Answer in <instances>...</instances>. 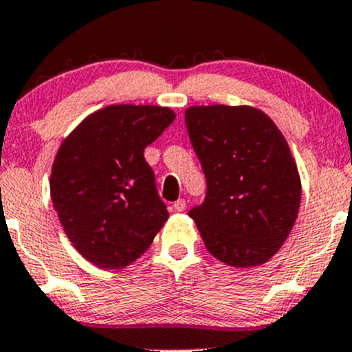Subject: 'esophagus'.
<instances>
[{"instance_id":"esophagus-1","label":"esophagus","mask_w":352,"mask_h":352,"mask_svg":"<svg viewBox=\"0 0 352 352\" xmlns=\"http://www.w3.org/2000/svg\"><path fill=\"white\" fill-rule=\"evenodd\" d=\"M184 208H186V201H184L183 198L176 199V201L173 203V210H175V211H183Z\"/></svg>"}]
</instances>
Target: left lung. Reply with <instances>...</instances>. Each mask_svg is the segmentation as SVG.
<instances>
[{"mask_svg": "<svg viewBox=\"0 0 352 352\" xmlns=\"http://www.w3.org/2000/svg\"><path fill=\"white\" fill-rule=\"evenodd\" d=\"M206 177L190 211L208 252L236 268L275 255L297 220L300 176L274 120L250 105H192L184 112Z\"/></svg>", "mask_w": 352, "mask_h": 352, "instance_id": "1", "label": "left lung"}]
</instances>
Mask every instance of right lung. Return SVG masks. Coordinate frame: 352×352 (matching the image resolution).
I'll return each mask as SVG.
<instances>
[{
    "instance_id": "right-lung-1",
    "label": "right lung",
    "mask_w": 352,
    "mask_h": 352,
    "mask_svg": "<svg viewBox=\"0 0 352 352\" xmlns=\"http://www.w3.org/2000/svg\"><path fill=\"white\" fill-rule=\"evenodd\" d=\"M175 117L160 105H109L85 117L58 147L52 201L72 245L94 265H131L168 220L144 149Z\"/></svg>"
}]
</instances>
